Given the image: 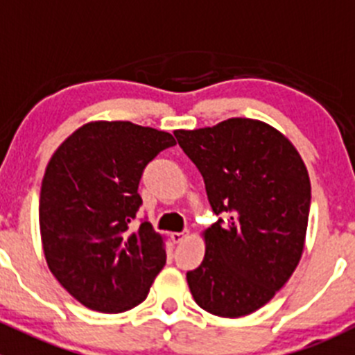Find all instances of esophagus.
Listing matches in <instances>:
<instances>
[{
  "label": "esophagus",
  "mask_w": 355,
  "mask_h": 355,
  "mask_svg": "<svg viewBox=\"0 0 355 355\" xmlns=\"http://www.w3.org/2000/svg\"><path fill=\"white\" fill-rule=\"evenodd\" d=\"M185 237H187V232H173L171 234V241L173 242H182Z\"/></svg>",
  "instance_id": "esophagus-1"
}]
</instances>
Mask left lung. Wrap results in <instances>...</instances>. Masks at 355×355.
I'll return each instance as SVG.
<instances>
[{
    "label": "left lung",
    "instance_id": "8db88e82",
    "mask_svg": "<svg viewBox=\"0 0 355 355\" xmlns=\"http://www.w3.org/2000/svg\"><path fill=\"white\" fill-rule=\"evenodd\" d=\"M198 166L214 214L206 254L187 271L204 311L241 318L273 299L299 264L311 207V182L299 153L280 132L249 118L175 132Z\"/></svg>",
    "mask_w": 355,
    "mask_h": 355
}]
</instances>
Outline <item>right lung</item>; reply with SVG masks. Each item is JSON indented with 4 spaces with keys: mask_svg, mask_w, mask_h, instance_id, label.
Listing matches in <instances>:
<instances>
[{
    "mask_svg": "<svg viewBox=\"0 0 355 355\" xmlns=\"http://www.w3.org/2000/svg\"><path fill=\"white\" fill-rule=\"evenodd\" d=\"M173 135L130 121L78 128L53 155L39 199L48 266L70 295L101 313H123L148 297L166 263L148 218L132 228L144 168Z\"/></svg>",
    "mask_w": 355,
    "mask_h": 355,
    "instance_id": "1",
    "label": "right lung"
}]
</instances>
